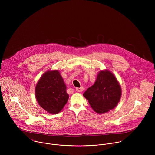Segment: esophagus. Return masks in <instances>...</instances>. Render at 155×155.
Listing matches in <instances>:
<instances>
[{
    "label": "esophagus",
    "mask_w": 155,
    "mask_h": 155,
    "mask_svg": "<svg viewBox=\"0 0 155 155\" xmlns=\"http://www.w3.org/2000/svg\"><path fill=\"white\" fill-rule=\"evenodd\" d=\"M83 90H84L83 87H77L75 90H76L77 92H82V91H83Z\"/></svg>",
    "instance_id": "34e87169"
}]
</instances>
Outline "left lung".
<instances>
[{
	"label": "left lung",
	"mask_w": 155,
	"mask_h": 155,
	"mask_svg": "<svg viewBox=\"0 0 155 155\" xmlns=\"http://www.w3.org/2000/svg\"><path fill=\"white\" fill-rule=\"evenodd\" d=\"M121 95L119 83L114 74L107 70L101 71L94 85L87 88L83 94L92 108L98 114L114 109L119 102Z\"/></svg>",
	"instance_id": "obj_1"
}]
</instances>
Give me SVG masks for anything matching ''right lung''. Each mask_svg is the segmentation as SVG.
<instances>
[{
  "label": "right lung",
  "mask_w": 155,
  "mask_h": 155,
  "mask_svg": "<svg viewBox=\"0 0 155 155\" xmlns=\"http://www.w3.org/2000/svg\"><path fill=\"white\" fill-rule=\"evenodd\" d=\"M35 96L40 106L48 113L61 111L69 96L58 71H48L41 76L35 87Z\"/></svg>",
  "instance_id": "obj_1"
}]
</instances>
